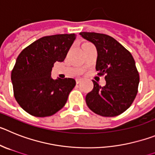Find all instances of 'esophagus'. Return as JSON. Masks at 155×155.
<instances>
[{"instance_id": "34e87169", "label": "esophagus", "mask_w": 155, "mask_h": 155, "mask_svg": "<svg viewBox=\"0 0 155 155\" xmlns=\"http://www.w3.org/2000/svg\"><path fill=\"white\" fill-rule=\"evenodd\" d=\"M80 81H81V79H76V84H79V83H80Z\"/></svg>"}]
</instances>
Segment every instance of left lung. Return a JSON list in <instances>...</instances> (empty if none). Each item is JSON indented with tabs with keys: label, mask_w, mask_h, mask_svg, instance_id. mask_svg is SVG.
<instances>
[{
	"label": "left lung",
	"mask_w": 155,
	"mask_h": 155,
	"mask_svg": "<svg viewBox=\"0 0 155 155\" xmlns=\"http://www.w3.org/2000/svg\"><path fill=\"white\" fill-rule=\"evenodd\" d=\"M84 39L97 50L96 69L98 75H106V86L93 80V89L88 93L86 102L95 114L115 117L127 110L137 93L139 78L135 61L128 50L114 38L95 32H80Z\"/></svg>",
	"instance_id": "8db88e82"
}]
</instances>
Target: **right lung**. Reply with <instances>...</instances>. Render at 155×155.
I'll return each mask as SVG.
<instances>
[{
  "label": "right lung",
  "instance_id": "obj_1",
  "mask_svg": "<svg viewBox=\"0 0 155 155\" xmlns=\"http://www.w3.org/2000/svg\"><path fill=\"white\" fill-rule=\"evenodd\" d=\"M75 39V34L45 36L22 50L17 58L12 72L14 94L31 115L48 117L65 106L76 80L53 79L51 72L55 62H63Z\"/></svg>",
  "mask_w": 155,
  "mask_h": 155
}]
</instances>
